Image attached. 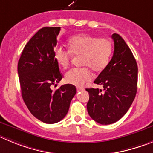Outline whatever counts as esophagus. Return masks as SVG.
<instances>
[{
	"label": "esophagus",
	"mask_w": 153,
	"mask_h": 153,
	"mask_svg": "<svg viewBox=\"0 0 153 153\" xmlns=\"http://www.w3.org/2000/svg\"><path fill=\"white\" fill-rule=\"evenodd\" d=\"M83 90H84L83 88H80V87L77 88V91H83Z\"/></svg>",
	"instance_id": "1"
}]
</instances>
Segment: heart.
<instances>
[{
  "label": "heart",
  "instance_id": "heart-1",
  "mask_svg": "<svg viewBox=\"0 0 153 153\" xmlns=\"http://www.w3.org/2000/svg\"><path fill=\"white\" fill-rule=\"evenodd\" d=\"M68 51L56 48L53 57L59 66L66 69L69 66L72 56H81V68H75L65 74V82L75 86H82L91 79V70L102 71L108 65L113 53L111 41L105 37L82 33L71 36L67 42Z\"/></svg>",
  "mask_w": 153,
  "mask_h": 153
}]
</instances>
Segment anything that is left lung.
Listing matches in <instances>:
<instances>
[{"label":"left lung","instance_id":"1","mask_svg":"<svg viewBox=\"0 0 153 153\" xmlns=\"http://www.w3.org/2000/svg\"><path fill=\"white\" fill-rule=\"evenodd\" d=\"M114 55L94 83L104 88H86L89 93L87 109L98 123H114L124 116L137 91L138 68L131 50L119 34L114 33Z\"/></svg>","mask_w":153,"mask_h":153}]
</instances>
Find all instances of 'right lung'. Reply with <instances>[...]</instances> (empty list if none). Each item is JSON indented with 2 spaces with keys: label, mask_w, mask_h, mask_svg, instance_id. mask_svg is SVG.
I'll return each mask as SVG.
<instances>
[{
  "label": "right lung",
  "mask_w": 153,
  "mask_h": 153,
  "mask_svg": "<svg viewBox=\"0 0 153 153\" xmlns=\"http://www.w3.org/2000/svg\"><path fill=\"white\" fill-rule=\"evenodd\" d=\"M60 30L40 29L27 43L17 65L23 101L36 118L49 124L65 117L76 94V88L71 84L62 85L54 91L50 88L62 78L53 57Z\"/></svg>",
  "instance_id": "obj_1"
}]
</instances>
